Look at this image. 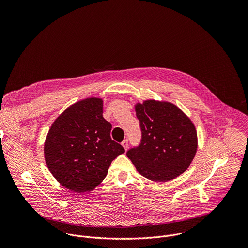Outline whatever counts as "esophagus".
Returning <instances> with one entry per match:
<instances>
[{"label":"esophagus","instance_id":"34e87169","mask_svg":"<svg viewBox=\"0 0 248 248\" xmlns=\"http://www.w3.org/2000/svg\"><path fill=\"white\" fill-rule=\"evenodd\" d=\"M122 145H123V147L124 148V150H127V148H128V140L127 139H124L123 142H122Z\"/></svg>","mask_w":248,"mask_h":248}]
</instances>
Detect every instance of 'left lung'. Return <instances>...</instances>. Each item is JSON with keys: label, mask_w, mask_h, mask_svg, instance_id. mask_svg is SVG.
<instances>
[{"label": "left lung", "mask_w": 248, "mask_h": 248, "mask_svg": "<svg viewBox=\"0 0 248 248\" xmlns=\"http://www.w3.org/2000/svg\"><path fill=\"white\" fill-rule=\"evenodd\" d=\"M135 112L141 141L126 156L138 172L153 182H168L186 171L197 150L192 122L169 102L147 100L136 104Z\"/></svg>", "instance_id": "obj_1"}]
</instances>
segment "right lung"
Masks as SVG:
<instances>
[{"mask_svg": "<svg viewBox=\"0 0 248 248\" xmlns=\"http://www.w3.org/2000/svg\"><path fill=\"white\" fill-rule=\"evenodd\" d=\"M111 123L103 118V100L87 98L68 107L52 124L44 146L54 178L75 192L93 190L124 152L111 138Z\"/></svg>", "mask_w": 248, "mask_h": 248, "instance_id": "obj_1", "label": "right lung"}]
</instances>
